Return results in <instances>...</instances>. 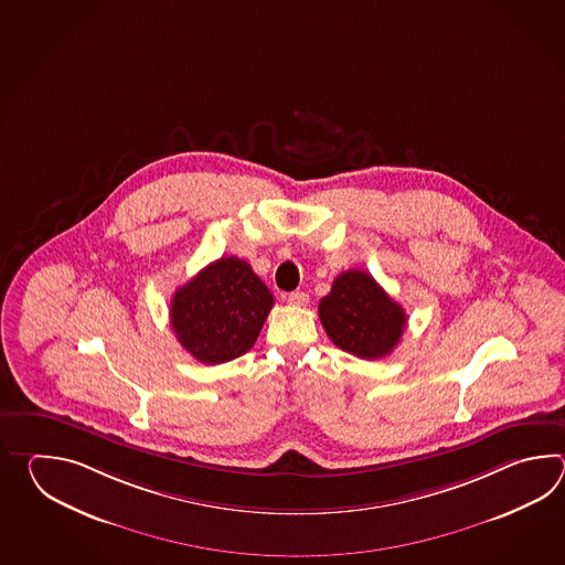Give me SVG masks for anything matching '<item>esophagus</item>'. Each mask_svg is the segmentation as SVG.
Instances as JSON below:
<instances>
[{"label": "esophagus", "mask_w": 565, "mask_h": 565, "mask_svg": "<svg viewBox=\"0 0 565 565\" xmlns=\"http://www.w3.org/2000/svg\"><path fill=\"white\" fill-rule=\"evenodd\" d=\"M288 302H290L292 307H305V305L309 302V295L302 292V290H295V292L288 295Z\"/></svg>", "instance_id": "esophagus-1"}]
</instances>
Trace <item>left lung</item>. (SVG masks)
I'll use <instances>...</instances> for the list:
<instances>
[{"label":"left lung","instance_id":"8db88e82","mask_svg":"<svg viewBox=\"0 0 565 565\" xmlns=\"http://www.w3.org/2000/svg\"><path fill=\"white\" fill-rule=\"evenodd\" d=\"M324 331L337 348L361 360L385 358L396 349L408 317L365 270H348L319 302Z\"/></svg>","mask_w":565,"mask_h":565}]
</instances>
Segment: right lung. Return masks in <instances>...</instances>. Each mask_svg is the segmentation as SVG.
<instances>
[{"label":"right lung","mask_w":565,"mask_h":565,"mask_svg":"<svg viewBox=\"0 0 565 565\" xmlns=\"http://www.w3.org/2000/svg\"><path fill=\"white\" fill-rule=\"evenodd\" d=\"M273 305L275 297L248 263L222 256L175 290L169 317L183 349L217 365L253 348Z\"/></svg>","instance_id":"obj_1"}]
</instances>
